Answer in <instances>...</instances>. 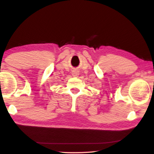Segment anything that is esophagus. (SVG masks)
<instances>
[{"mask_svg": "<svg viewBox=\"0 0 154 154\" xmlns=\"http://www.w3.org/2000/svg\"><path fill=\"white\" fill-rule=\"evenodd\" d=\"M72 75L73 77H78L79 73V71H77V70H74L73 72H72Z\"/></svg>", "mask_w": 154, "mask_h": 154, "instance_id": "esophagus-1", "label": "esophagus"}]
</instances>
